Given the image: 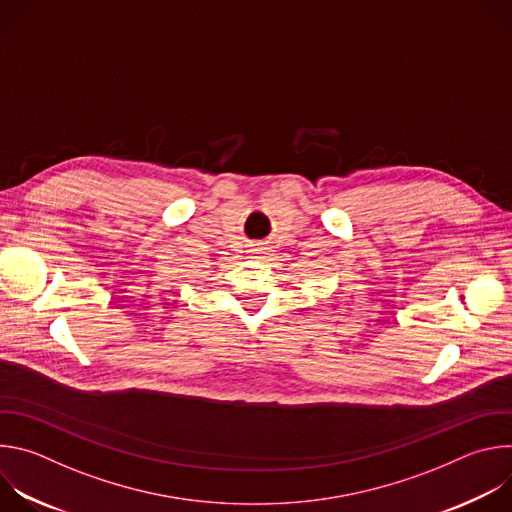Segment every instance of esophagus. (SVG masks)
I'll list each match as a JSON object with an SVG mask.
<instances>
[{"instance_id": "esophagus-1", "label": "esophagus", "mask_w": 512, "mask_h": 512, "mask_svg": "<svg viewBox=\"0 0 512 512\" xmlns=\"http://www.w3.org/2000/svg\"><path fill=\"white\" fill-rule=\"evenodd\" d=\"M255 251H257V253H263V247H257Z\"/></svg>"}]
</instances>
